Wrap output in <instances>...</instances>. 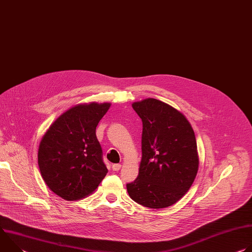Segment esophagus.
I'll list each match as a JSON object with an SVG mask.
<instances>
[{"label":"esophagus","mask_w":252,"mask_h":252,"mask_svg":"<svg viewBox=\"0 0 252 252\" xmlns=\"http://www.w3.org/2000/svg\"><path fill=\"white\" fill-rule=\"evenodd\" d=\"M113 170H115V171H118V170H120L121 169V167H122V164H120V163H115V164H113Z\"/></svg>","instance_id":"obj_1"}]
</instances>
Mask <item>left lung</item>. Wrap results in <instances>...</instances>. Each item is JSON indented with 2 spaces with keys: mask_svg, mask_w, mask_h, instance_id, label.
<instances>
[{
  "mask_svg": "<svg viewBox=\"0 0 252 252\" xmlns=\"http://www.w3.org/2000/svg\"><path fill=\"white\" fill-rule=\"evenodd\" d=\"M132 109L142 122V156L127 192L146 207L170 206L188 192L198 170L194 131L182 113L158 99L133 102Z\"/></svg>",
  "mask_w": 252,
  "mask_h": 252,
  "instance_id": "obj_1",
  "label": "left lung"
}]
</instances>
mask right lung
Masks as SVG:
<instances>
[{
  "label": "right lung",
  "mask_w": 252,
  "mask_h": 252,
  "mask_svg": "<svg viewBox=\"0 0 252 252\" xmlns=\"http://www.w3.org/2000/svg\"><path fill=\"white\" fill-rule=\"evenodd\" d=\"M111 103L78 104L60 116L43 136L38 163L49 189L65 200L91 194L107 173L95 128Z\"/></svg>",
  "instance_id": "1"
}]
</instances>
